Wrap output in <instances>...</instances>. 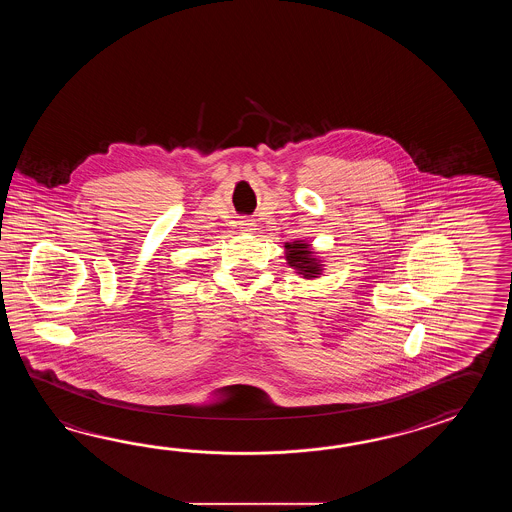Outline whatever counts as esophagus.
<instances>
[{
  "label": "esophagus",
  "instance_id": "1",
  "mask_svg": "<svg viewBox=\"0 0 512 512\" xmlns=\"http://www.w3.org/2000/svg\"><path fill=\"white\" fill-rule=\"evenodd\" d=\"M240 225L243 232H252V230H256L254 229V223H252V219H243Z\"/></svg>",
  "mask_w": 512,
  "mask_h": 512
}]
</instances>
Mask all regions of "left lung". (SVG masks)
I'll use <instances>...</instances> for the list:
<instances>
[{"instance_id":"left-lung-1","label":"left lung","mask_w":512,"mask_h":512,"mask_svg":"<svg viewBox=\"0 0 512 512\" xmlns=\"http://www.w3.org/2000/svg\"><path fill=\"white\" fill-rule=\"evenodd\" d=\"M285 249H287V260H289L291 267L300 269L307 278H313L315 274H318L320 269L315 263V258H311L309 245H305V243H293L291 245L289 243V245H285Z\"/></svg>"}]
</instances>
